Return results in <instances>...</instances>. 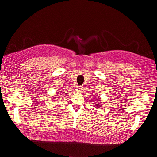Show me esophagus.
<instances>
[{
	"label": "esophagus",
	"mask_w": 157,
	"mask_h": 157,
	"mask_svg": "<svg viewBox=\"0 0 157 157\" xmlns=\"http://www.w3.org/2000/svg\"><path fill=\"white\" fill-rule=\"evenodd\" d=\"M76 90L78 92H81L82 90V87H81V86H78L76 88Z\"/></svg>",
	"instance_id": "obj_1"
}]
</instances>
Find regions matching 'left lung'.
<instances>
[{"label": "left lung", "mask_w": 157, "mask_h": 157, "mask_svg": "<svg viewBox=\"0 0 157 157\" xmlns=\"http://www.w3.org/2000/svg\"><path fill=\"white\" fill-rule=\"evenodd\" d=\"M95 106H96V107H97V108H99V107H101V106H102L101 104L100 103H99V102H97V103L95 104Z\"/></svg>", "instance_id": "obj_1"}]
</instances>
